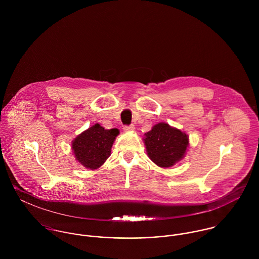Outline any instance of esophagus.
<instances>
[{
    "instance_id": "esophagus-1",
    "label": "esophagus",
    "mask_w": 259,
    "mask_h": 259,
    "mask_svg": "<svg viewBox=\"0 0 259 259\" xmlns=\"http://www.w3.org/2000/svg\"><path fill=\"white\" fill-rule=\"evenodd\" d=\"M123 131H124V132H126V133H128V132H133V131H135V125H134V124H131V125H124V126H123Z\"/></svg>"
}]
</instances>
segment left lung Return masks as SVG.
<instances>
[{
	"instance_id": "1",
	"label": "left lung",
	"mask_w": 259,
	"mask_h": 259,
	"mask_svg": "<svg viewBox=\"0 0 259 259\" xmlns=\"http://www.w3.org/2000/svg\"><path fill=\"white\" fill-rule=\"evenodd\" d=\"M148 157L160 167H170L185 155L188 137L168 123L159 122L145 134Z\"/></svg>"
}]
</instances>
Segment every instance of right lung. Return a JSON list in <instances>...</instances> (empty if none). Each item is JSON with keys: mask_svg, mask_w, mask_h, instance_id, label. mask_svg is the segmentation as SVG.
Returning <instances> with one entry per match:
<instances>
[{"mask_svg": "<svg viewBox=\"0 0 259 259\" xmlns=\"http://www.w3.org/2000/svg\"><path fill=\"white\" fill-rule=\"evenodd\" d=\"M118 134L117 128L105 130L96 123L73 141L72 149L74 157L87 168H99L111 155L112 144Z\"/></svg>", "mask_w": 259, "mask_h": 259, "instance_id": "add662e5", "label": "right lung"}]
</instances>
